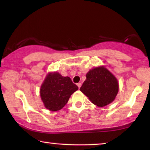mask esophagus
<instances>
[{
  "instance_id": "obj_1",
  "label": "esophagus",
  "mask_w": 150,
  "mask_h": 150,
  "mask_svg": "<svg viewBox=\"0 0 150 150\" xmlns=\"http://www.w3.org/2000/svg\"><path fill=\"white\" fill-rule=\"evenodd\" d=\"M77 85L78 86V87H79V88H80V87H81V83H78L77 84Z\"/></svg>"
}]
</instances>
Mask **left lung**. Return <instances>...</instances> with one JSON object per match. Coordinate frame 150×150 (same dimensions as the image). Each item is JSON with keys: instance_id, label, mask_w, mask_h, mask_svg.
<instances>
[{"instance_id": "1", "label": "left lung", "mask_w": 150, "mask_h": 150, "mask_svg": "<svg viewBox=\"0 0 150 150\" xmlns=\"http://www.w3.org/2000/svg\"><path fill=\"white\" fill-rule=\"evenodd\" d=\"M80 91L94 105L103 107L115 100L118 92L116 78L105 67H96L90 70Z\"/></svg>"}]
</instances>
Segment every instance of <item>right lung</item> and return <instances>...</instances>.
Returning a JSON list of instances; mask_svg holds the SVG:
<instances>
[{
	"label": "right lung",
	"mask_w": 150,
	"mask_h": 150,
	"mask_svg": "<svg viewBox=\"0 0 150 150\" xmlns=\"http://www.w3.org/2000/svg\"><path fill=\"white\" fill-rule=\"evenodd\" d=\"M78 87L69 77H63L57 72L49 73L40 88V96L45 108L57 111L64 106Z\"/></svg>",
	"instance_id": "add662e5"
}]
</instances>
